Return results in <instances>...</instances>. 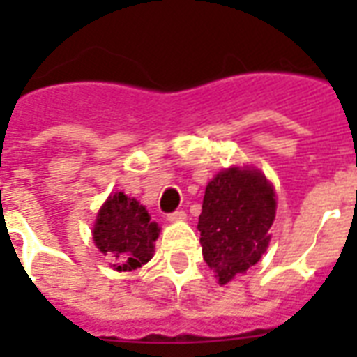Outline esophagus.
I'll use <instances>...</instances> for the list:
<instances>
[{"label":"esophagus","instance_id":"esophagus-1","mask_svg":"<svg viewBox=\"0 0 357 357\" xmlns=\"http://www.w3.org/2000/svg\"><path fill=\"white\" fill-rule=\"evenodd\" d=\"M185 218H187V213L185 211H174L168 215V220H170V222H183Z\"/></svg>","mask_w":357,"mask_h":357}]
</instances>
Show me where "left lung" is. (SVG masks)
<instances>
[{"mask_svg": "<svg viewBox=\"0 0 357 357\" xmlns=\"http://www.w3.org/2000/svg\"><path fill=\"white\" fill-rule=\"evenodd\" d=\"M276 195L255 168L231 167L207 183L198 218L204 259L226 285L265 254Z\"/></svg>", "mask_w": 357, "mask_h": 357, "instance_id": "left-lung-1", "label": "left lung"}]
</instances>
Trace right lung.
Masks as SVG:
<instances>
[{"mask_svg": "<svg viewBox=\"0 0 357 357\" xmlns=\"http://www.w3.org/2000/svg\"><path fill=\"white\" fill-rule=\"evenodd\" d=\"M159 231L161 228L151 222L144 206L116 192L98 211L92 238L98 250L113 261L114 271L126 272L146 265L153 257Z\"/></svg>", "mask_w": 357, "mask_h": 357, "instance_id": "right-lung-1", "label": "right lung"}]
</instances>
